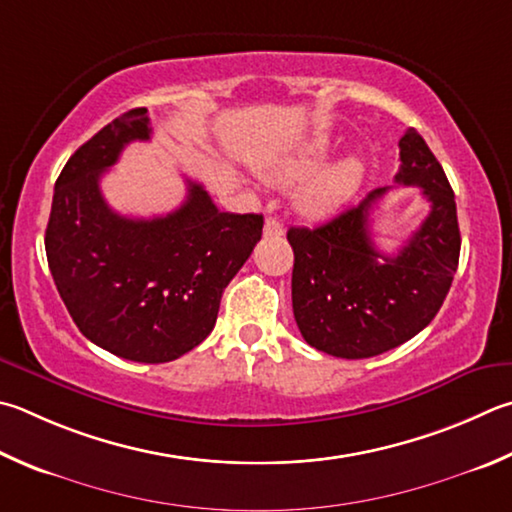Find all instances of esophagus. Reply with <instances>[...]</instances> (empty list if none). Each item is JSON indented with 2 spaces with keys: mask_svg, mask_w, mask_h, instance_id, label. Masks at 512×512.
<instances>
[{
  "mask_svg": "<svg viewBox=\"0 0 512 512\" xmlns=\"http://www.w3.org/2000/svg\"><path fill=\"white\" fill-rule=\"evenodd\" d=\"M284 232V224L277 217H266L264 221V235L266 237H277Z\"/></svg>",
  "mask_w": 512,
  "mask_h": 512,
  "instance_id": "34e87169",
  "label": "esophagus"
}]
</instances>
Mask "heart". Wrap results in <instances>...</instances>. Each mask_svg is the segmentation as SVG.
Listing matches in <instances>:
<instances>
[{
    "label": "heart",
    "mask_w": 512,
    "mask_h": 512,
    "mask_svg": "<svg viewBox=\"0 0 512 512\" xmlns=\"http://www.w3.org/2000/svg\"><path fill=\"white\" fill-rule=\"evenodd\" d=\"M331 154L333 143L329 138H315V141L302 145L300 150H295L293 154L284 156L282 161L268 167L266 176L273 183L282 185L302 183L322 170L331 159ZM362 174H365V167H362L358 159H342L333 163L311 183H306V188L297 197V206H300L304 215H327L329 210L338 208L342 201H347L358 190Z\"/></svg>",
    "instance_id": "1"
}]
</instances>
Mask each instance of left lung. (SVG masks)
<instances>
[{
  "label": "left lung",
  "instance_id": "1",
  "mask_svg": "<svg viewBox=\"0 0 512 512\" xmlns=\"http://www.w3.org/2000/svg\"><path fill=\"white\" fill-rule=\"evenodd\" d=\"M396 183L418 185L425 217L396 255L376 248L369 212L389 188L315 228H291L293 315L302 338L336 358H371L403 345L439 313L459 266L457 203L441 163L416 129L398 141Z\"/></svg>",
  "mask_w": 512,
  "mask_h": 512
}]
</instances>
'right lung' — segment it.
I'll use <instances>...</instances> for the list:
<instances>
[{
    "mask_svg": "<svg viewBox=\"0 0 512 512\" xmlns=\"http://www.w3.org/2000/svg\"><path fill=\"white\" fill-rule=\"evenodd\" d=\"M147 109L111 120L55 181L46 259L69 315L94 345L134 362L176 360L215 329L224 288L262 239V215L219 212L197 181L165 217L107 206L100 176L132 141H150Z\"/></svg>",
    "mask_w": 512,
    "mask_h": 512,
    "instance_id": "right-lung-1",
    "label": "right lung"
}]
</instances>
